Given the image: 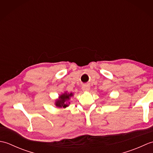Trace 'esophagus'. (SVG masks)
I'll return each mask as SVG.
<instances>
[{"mask_svg":"<svg viewBox=\"0 0 153 153\" xmlns=\"http://www.w3.org/2000/svg\"><path fill=\"white\" fill-rule=\"evenodd\" d=\"M90 89V86L89 85H87V84H85V85H83L82 87V89L84 91H89Z\"/></svg>","mask_w":153,"mask_h":153,"instance_id":"1","label":"esophagus"}]
</instances>
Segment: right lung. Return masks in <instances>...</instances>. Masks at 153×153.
Listing matches in <instances>:
<instances>
[{"mask_svg": "<svg viewBox=\"0 0 153 153\" xmlns=\"http://www.w3.org/2000/svg\"><path fill=\"white\" fill-rule=\"evenodd\" d=\"M71 96H73L72 93H65L62 95H60L59 97V99L56 100V106L58 107H64V108H66V106H68V104L66 103V101H67L68 100H69L70 97Z\"/></svg>", "mask_w": 153, "mask_h": 153, "instance_id": "1", "label": "right lung"}]
</instances>
